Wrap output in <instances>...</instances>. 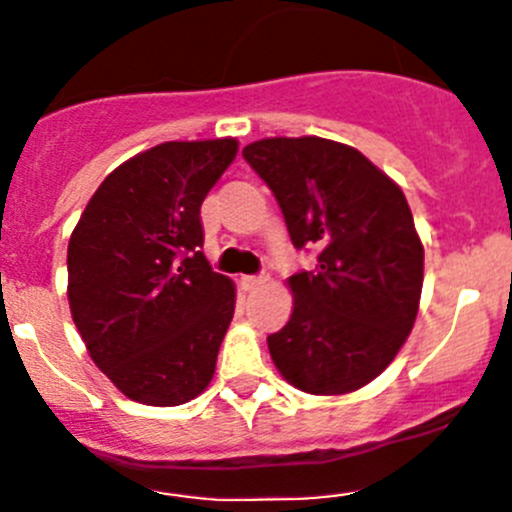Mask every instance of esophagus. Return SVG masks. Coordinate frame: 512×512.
<instances>
[{
	"instance_id": "obj_1",
	"label": "esophagus",
	"mask_w": 512,
	"mask_h": 512,
	"mask_svg": "<svg viewBox=\"0 0 512 512\" xmlns=\"http://www.w3.org/2000/svg\"><path fill=\"white\" fill-rule=\"evenodd\" d=\"M242 287L247 289V292H255V289H262L267 285V282H270V277L267 275H247V277H242Z\"/></svg>"
}]
</instances>
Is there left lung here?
<instances>
[{
	"label": "left lung",
	"mask_w": 512,
	"mask_h": 512,
	"mask_svg": "<svg viewBox=\"0 0 512 512\" xmlns=\"http://www.w3.org/2000/svg\"><path fill=\"white\" fill-rule=\"evenodd\" d=\"M242 156L270 185L294 247L319 250L317 270L287 280L292 314L267 337L294 389L342 396L374 381L414 329L423 245L406 195L347 143L262 138Z\"/></svg>",
	"instance_id": "left-lung-1"
}]
</instances>
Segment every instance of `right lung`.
Listing matches in <instances>:
<instances>
[{"label":"right lung","instance_id":"obj_1","mask_svg":"<svg viewBox=\"0 0 512 512\" xmlns=\"http://www.w3.org/2000/svg\"><path fill=\"white\" fill-rule=\"evenodd\" d=\"M235 156V138L148 148L106 175L71 232V319L138 404H188L213 381L237 292L205 260L200 205Z\"/></svg>","mask_w":512,"mask_h":512}]
</instances>
